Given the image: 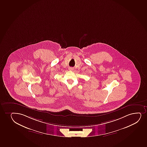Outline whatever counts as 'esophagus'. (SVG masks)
<instances>
[{
    "instance_id": "34e87169",
    "label": "esophagus",
    "mask_w": 147,
    "mask_h": 147,
    "mask_svg": "<svg viewBox=\"0 0 147 147\" xmlns=\"http://www.w3.org/2000/svg\"><path fill=\"white\" fill-rule=\"evenodd\" d=\"M69 69L70 70V71H73L74 70V69H73V67H69Z\"/></svg>"
}]
</instances>
